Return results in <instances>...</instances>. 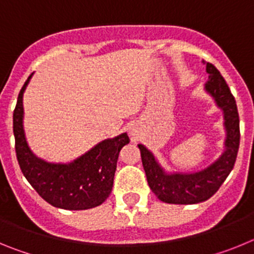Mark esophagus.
<instances>
[{"mask_svg": "<svg viewBox=\"0 0 254 254\" xmlns=\"http://www.w3.org/2000/svg\"><path fill=\"white\" fill-rule=\"evenodd\" d=\"M129 136H131L133 140H136L138 136V129L136 128V127H133V128H131V132H129Z\"/></svg>", "mask_w": 254, "mask_h": 254, "instance_id": "34e87169", "label": "esophagus"}]
</instances>
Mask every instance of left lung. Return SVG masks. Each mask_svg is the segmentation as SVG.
Listing matches in <instances>:
<instances>
[{"label": "left lung", "mask_w": 254, "mask_h": 254, "mask_svg": "<svg viewBox=\"0 0 254 254\" xmlns=\"http://www.w3.org/2000/svg\"><path fill=\"white\" fill-rule=\"evenodd\" d=\"M202 64L206 66V72L208 73V80L203 86V90L212 98L215 105L223 113V126L225 131L223 151L202 169L194 172H174L165 169L151 150L142 143H138L149 187L163 202L174 205L203 202L216 193L229 173L232 172L237 159L241 138L237 103L216 67L206 64L205 61H202Z\"/></svg>", "instance_id": "left-lung-1"}]
</instances>
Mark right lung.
I'll return each instance as SVG.
<instances>
[{
	"instance_id": "obj_1",
	"label": "right lung",
	"mask_w": 254,
	"mask_h": 254,
	"mask_svg": "<svg viewBox=\"0 0 254 254\" xmlns=\"http://www.w3.org/2000/svg\"><path fill=\"white\" fill-rule=\"evenodd\" d=\"M33 73L19 93L13 111L15 149L21 172L40 197L64 210H87L102 205L113 188L117 161L128 145L127 132L105 138L68 163H52L31 151L24 129L22 98Z\"/></svg>"
}]
</instances>
